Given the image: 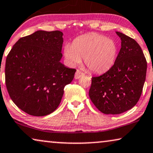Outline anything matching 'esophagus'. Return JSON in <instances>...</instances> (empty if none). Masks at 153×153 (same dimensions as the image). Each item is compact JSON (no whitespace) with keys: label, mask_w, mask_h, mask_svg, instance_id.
<instances>
[{"label":"esophagus","mask_w":153,"mask_h":153,"mask_svg":"<svg viewBox=\"0 0 153 153\" xmlns=\"http://www.w3.org/2000/svg\"><path fill=\"white\" fill-rule=\"evenodd\" d=\"M84 75H85V74H84L83 73H82L81 71H79V70H77V71L76 72V74H75V79H77L80 78V77L82 76H83Z\"/></svg>","instance_id":"obj_1"}]
</instances>
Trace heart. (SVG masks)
<instances>
[{
    "label": "heart",
    "instance_id": "1",
    "mask_svg": "<svg viewBox=\"0 0 153 153\" xmlns=\"http://www.w3.org/2000/svg\"><path fill=\"white\" fill-rule=\"evenodd\" d=\"M64 55L70 65L76 66L84 58L86 66L96 74L107 72L114 66L117 56L114 41L98 34H87L76 38L64 47Z\"/></svg>",
    "mask_w": 153,
    "mask_h": 153
}]
</instances>
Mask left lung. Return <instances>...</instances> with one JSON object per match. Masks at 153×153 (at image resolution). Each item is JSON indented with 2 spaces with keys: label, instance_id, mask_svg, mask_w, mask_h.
Instances as JSON below:
<instances>
[{
  "label": "left lung",
  "instance_id": "left-lung-1",
  "mask_svg": "<svg viewBox=\"0 0 153 153\" xmlns=\"http://www.w3.org/2000/svg\"><path fill=\"white\" fill-rule=\"evenodd\" d=\"M121 48L114 66L102 76L92 77L89 95L95 106L105 114L130 110L140 98L146 80L147 62L136 41L116 32Z\"/></svg>",
  "mask_w": 153,
  "mask_h": 153
}]
</instances>
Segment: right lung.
Segmentation results:
<instances>
[{
    "instance_id": "1",
    "label": "right lung",
    "mask_w": 153,
    "mask_h": 153,
    "mask_svg": "<svg viewBox=\"0 0 153 153\" xmlns=\"http://www.w3.org/2000/svg\"><path fill=\"white\" fill-rule=\"evenodd\" d=\"M63 33L38 30L17 41L5 63V84L14 104L30 115L53 112L76 70L61 63Z\"/></svg>"
}]
</instances>
